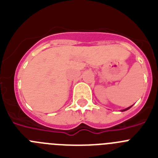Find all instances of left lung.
Masks as SVG:
<instances>
[{"instance_id":"1","label":"left lung","mask_w":158,"mask_h":158,"mask_svg":"<svg viewBox=\"0 0 158 158\" xmlns=\"http://www.w3.org/2000/svg\"><path fill=\"white\" fill-rule=\"evenodd\" d=\"M129 108H131V107H127V108H126V109H124V110H123V111H127V110H128V109H129Z\"/></svg>"}]
</instances>
